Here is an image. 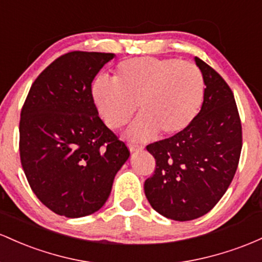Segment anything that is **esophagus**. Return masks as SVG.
I'll list each match as a JSON object with an SVG mask.
<instances>
[{
    "instance_id": "1",
    "label": "esophagus",
    "mask_w": 262,
    "mask_h": 262,
    "mask_svg": "<svg viewBox=\"0 0 262 262\" xmlns=\"http://www.w3.org/2000/svg\"><path fill=\"white\" fill-rule=\"evenodd\" d=\"M128 149H130V152H140L142 151L143 147L142 146H139V145H128Z\"/></svg>"
}]
</instances>
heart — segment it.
<instances>
[{
    "mask_svg": "<svg viewBox=\"0 0 262 262\" xmlns=\"http://www.w3.org/2000/svg\"><path fill=\"white\" fill-rule=\"evenodd\" d=\"M199 68L176 58L139 57L116 67L113 81L99 78L93 99L108 127L120 128L136 113L141 115L126 131L132 141H148L158 131L170 136L186 130L204 98Z\"/></svg>",
    "mask_w": 262,
    "mask_h": 262,
    "instance_id": "obj_1",
    "label": "heart"
}]
</instances>
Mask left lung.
Here are the masks:
<instances>
[{
    "label": "left lung",
    "mask_w": 262,
    "mask_h": 262,
    "mask_svg": "<svg viewBox=\"0 0 262 262\" xmlns=\"http://www.w3.org/2000/svg\"><path fill=\"white\" fill-rule=\"evenodd\" d=\"M204 78L201 111L186 130L146 147L156 160L145 194L161 215L187 222L214 208L233 181L243 147L242 122L233 92L198 57Z\"/></svg>",
    "instance_id": "1"
}]
</instances>
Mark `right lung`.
<instances>
[{
  "mask_svg": "<svg viewBox=\"0 0 262 262\" xmlns=\"http://www.w3.org/2000/svg\"><path fill=\"white\" fill-rule=\"evenodd\" d=\"M115 54L70 52L32 84L20 111L19 155L37 198L58 215L98 211L130 157L94 104L92 83Z\"/></svg>",
  "mask_w": 262,
  "mask_h": 262,
  "instance_id": "add662e5",
  "label": "right lung"
}]
</instances>
